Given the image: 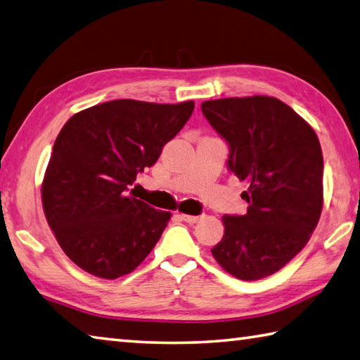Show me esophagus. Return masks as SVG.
<instances>
[{
	"instance_id": "1",
	"label": "esophagus",
	"mask_w": 360,
	"mask_h": 360,
	"mask_svg": "<svg viewBox=\"0 0 360 360\" xmlns=\"http://www.w3.org/2000/svg\"><path fill=\"white\" fill-rule=\"evenodd\" d=\"M180 218L188 224H195L202 219V216H193V214H180Z\"/></svg>"
}]
</instances>
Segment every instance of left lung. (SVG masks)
<instances>
[{"label":"left lung","mask_w":360,"mask_h":360,"mask_svg":"<svg viewBox=\"0 0 360 360\" xmlns=\"http://www.w3.org/2000/svg\"><path fill=\"white\" fill-rule=\"evenodd\" d=\"M202 112L230 153L227 167L249 188L243 216H222L212 254L241 281L271 276L300 254L323 210L321 146L306 120L279 98L208 100Z\"/></svg>","instance_id":"left-lung-1"}]
</instances>
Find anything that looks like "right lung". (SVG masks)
Returning <instances> with one entry per match:
<instances>
[{"mask_svg":"<svg viewBox=\"0 0 360 360\" xmlns=\"http://www.w3.org/2000/svg\"><path fill=\"white\" fill-rule=\"evenodd\" d=\"M193 110L194 101L112 100L77 112L59 131L42 205L59 246L86 273L117 279L138 268L158 243L171 213L128 191Z\"/></svg>","mask_w":360,"mask_h":360,"instance_id":"obj_1","label":"right lung"}]
</instances>
